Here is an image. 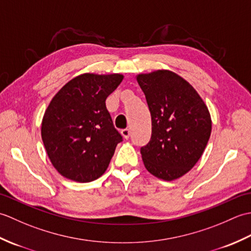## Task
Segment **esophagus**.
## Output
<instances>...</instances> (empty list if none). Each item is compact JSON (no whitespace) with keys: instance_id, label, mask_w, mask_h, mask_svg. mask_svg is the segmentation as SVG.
I'll return each mask as SVG.
<instances>
[{"instance_id":"esophagus-1","label":"esophagus","mask_w":251,"mask_h":251,"mask_svg":"<svg viewBox=\"0 0 251 251\" xmlns=\"http://www.w3.org/2000/svg\"><path fill=\"white\" fill-rule=\"evenodd\" d=\"M121 134H122L123 137H124V139L127 140L129 138V136H130V131H129V129H123L121 131Z\"/></svg>"}]
</instances>
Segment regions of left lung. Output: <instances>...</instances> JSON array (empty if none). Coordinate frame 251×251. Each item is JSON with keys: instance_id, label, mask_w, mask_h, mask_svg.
Segmentation results:
<instances>
[{"instance_id": "8db88e82", "label": "left lung", "mask_w": 251, "mask_h": 251, "mask_svg": "<svg viewBox=\"0 0 251 251\" xmlns=\"http://www.w3.org/2000/svg\"><path fill=\"white\" fill-rule=\"evenodd\" d=\"M137 81L152 120L151 139L140 149L143 164L159 179L182 177L201 158L209 140V111L192 85L172 71L139 74Z\"/></svg>"}]
</instances>
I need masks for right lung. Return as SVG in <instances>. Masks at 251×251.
I'll return each mask as SVG.
<instances>
[{
    "mask_svg": "<svg viewBox=\"0 0 251 251\" xmlns=\"http://www.w3.org/2000/svg\"><path fill=\"white\" fill-rule=\"evenodd\" d=\"M122 74L85 73L68 82L47 106L42 140L57 172L77 182L102 176L123 137L115 129L105 99Z\"/></svg>",
    "mask_w": 251,
    "mask_h": 251,
    "instance_id": "add662e5",
    "label": "right lung"
}]
</instances>
